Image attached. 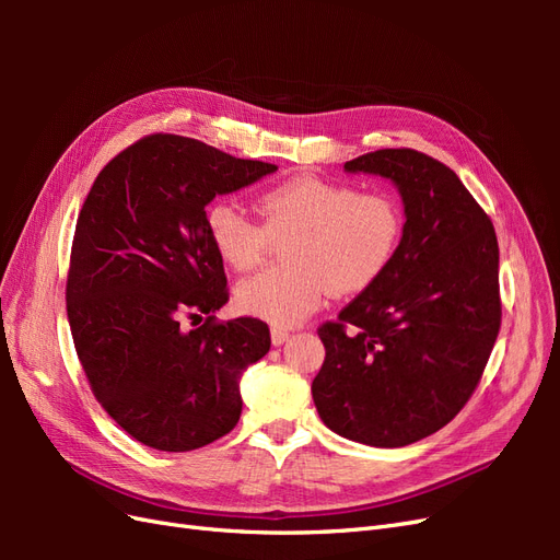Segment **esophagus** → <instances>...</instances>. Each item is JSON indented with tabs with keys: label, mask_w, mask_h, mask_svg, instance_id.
Masks as SVG:
<instances>
[{
	"label": "esophagus",
	"mask_w": 560,
	"mask_h": 560,
	"mask_svg": "<svg viewBox=\"0 0 560 560\" xmlns=\"http://www.w3.org/2000/svg\"><path fill=\"white\" fill-rule=\"evenodd\" d=\"M290 331H287V329H280V327H273V329H270V341H273V346H282V343H287V341H290Z\"/></svg>",
	"instance_id": "1"
}]
</instances>
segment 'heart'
Returning a JSON list of instances; mask_svg holds the SVG:
<instances>
[{
    "label": "heart",
    "instance_id": "1",
    "mask_svg": "<svg viewBox=\"0 0 560 560\" xmlns=\"http://www.w3.org/2000/svg\"><path fill=\"white\" fill-rule=\"evenodd\" d=\"M264 224L235 202L214 200L206 210L208 238L226 266H257L270 238H287V268L264 270L235 287L241 313L296 327L313 315L329 290L354 294L374 284L393 264L404 217L387 194H360L354 186L313 175L287 179L259 196Z\"/></svg>",
    "mask_w": 560,
    "mask_h": 560
}]
</instances>
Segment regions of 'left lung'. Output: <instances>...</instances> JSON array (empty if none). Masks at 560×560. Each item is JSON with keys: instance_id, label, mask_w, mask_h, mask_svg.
Masks as SVG:
<instances>
[{"instance_id": "obj_1", "label": "left lung", "mask_w": 560, "mask_h": 560, "mask_svg": "<svg viewBox=\"0 0 560 560\" xmlns=\"http://www.w3.org/2000/svg\"><path fill=\"white\" fill-rule=\"evenodd\" d=\"M343 167L393 182L406 222L385 273L317 329L327 358L313 401L331 432L399 448L442 430L477 387L500 331V249L444 163L381 149Z\"/></svg>"}]
</instances>
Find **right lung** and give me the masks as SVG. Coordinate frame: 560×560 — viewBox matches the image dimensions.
Wrapping results in <instances>:
<instances>
[{
    "mask_svg": "<svg viewBox=\"0 0 560 560\" xmlns=\"http://www.w3.org/2000/svg\"><path fill=\"white\" fill-rule=\"evenodd\" d=\"M276 171L159 132L112 159L83 202L67 319L93 395L149 448L194 451L241 420L243 371L270 331L254 317L214 322L229 292L206 208ZM184 314L209 319L186 332Z\"/></svg>",
    "mask_w": 560,
    "mask_h": 560,
    "instance_id": "obj_1",
    "label": "right lung"
}]
</instances>
